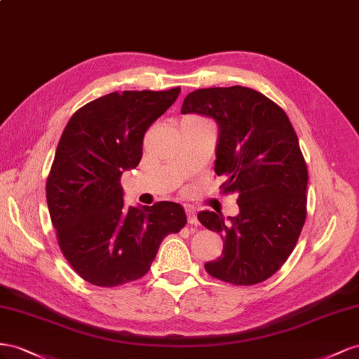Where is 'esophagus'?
Here are the masks:
<instances>
[{"label":"esophagus","instance_id":"1","mask_svg":"<svg viewBox=\"0 0 359 359\" xmlns=\"http://www.w3.org/2000/svg\"><path fill=\"white\" fill-rule=\"evenodd\" d=\"M187 215H188V224H191V225H198L197 215H196V212H194V209L188 208V209H187Z\"/></svg>","mask_w":359,"mask_h":359}]
</instances>
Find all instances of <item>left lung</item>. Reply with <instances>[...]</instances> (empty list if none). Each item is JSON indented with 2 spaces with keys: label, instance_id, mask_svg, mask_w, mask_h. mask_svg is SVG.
Masks as SVG:
<instances>
[{
  "label": "left lung",
  "instance_id": "1",
  "mask_svg": "<svg viewBox=\"0 0 359 359\" xmlns=\"http://www.w3.org/2000/svg\"><path fill=\"white\" fill-rule=\"evenodd\" d=\"M197 112L219 128L215 172L236 194L239 215L203 210L198 221L224 239L208 273L234 285L268 280L289 259L306 218L309 171L284 109L252 88L212 87L189 93L182 114Z\"/></svg>",
  "mask_w": 359,
  "mask_h": 359
}]
</instances>
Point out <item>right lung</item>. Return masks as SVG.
<instances>
[{"mask_svg": "<svg viewBox=\"0 0 359 359\" xmlns=\"http://www.w3.org/2000/svg\"><path fill=\"white\" fill-rule=\"evenodd\" d=\"M180 87L114 91L70 117L46 180L48 209L58 247L81 278L99 287L144 276L163 238L180 231L187 215L177 203L132 208L123 203L125 170L142 156V138Z\"/></svg>", "mask_w": 359, "mask_h": 359, "instance_id": "add662e5", "label": "right lung"}]
</instances>
